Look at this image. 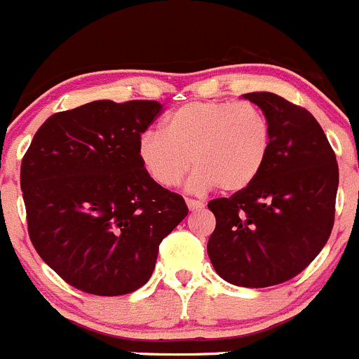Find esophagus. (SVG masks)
I'll return each mask as SVG.
<instances>
[{"mask_svg":"<svg viewBox=\"0 0 359 359\" xmlns=\"http://www.w3.org/2000/svg\"><path fill=\"white\" fill-rule=\"evenodd\" d=\"M187 205L190 211H198V209L204 208V204L201 201H195V198H187Z\"/></svg>","mask_w":359,"mask_h":359,"instance_id":"34e87169","label":"esophagus"}]
</instances>
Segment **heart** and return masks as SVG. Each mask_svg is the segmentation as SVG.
I'll return each instance as SVG.
<instances>
[{
    "label": "heart",
    "instance_id": "obj_1",
    "mask_svg": "<svg viewBox=\"0 0 359 359\" xmlns=\"http://www.w3.org/2000/svg\"><path fill=\"white\" fill-rule=\"evenodd\" d=\"M271 147V120L255 102L194 101L165 116L164 133H144L137 155L148 176L164 188L180 184L191 164V191L218 187L236 194L260 176Z\"/></svg>",
    "mask_w": 359,
    "mask_h": 359
}]
</instances>
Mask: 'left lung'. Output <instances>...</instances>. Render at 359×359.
I'll list each match as a JSON object with an SVG mask.
<instances>
[{
	"instance_id": "obj_1",
	"label": "left lung",
	"mask_w": 359,
	"mask_h": 359,
	"mask_svg": "<svg viewBox=\"0 0 359 359\" xmlns=\"http://www.w3.org/2000/svg\"><path fill=\"white\" fill-rule=\"evenodd\" d=\"M244 97L267 113L272 147L260 176L230 197L209 201L216 229L208 255L219 278L265 288L300 274L328 241L339 164L318 120L272 92Z\"/></svg>"
}]
</instances>
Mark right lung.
<instances>
[{
	"label": "right lung",
	"mask_w": 359,
	"mask_h": 359,
	"mask_svg": "<svg viewBox=\"0 0 359 359\" xmlns=\"http://www.w3.org/2000/svg\"><path fill=\"white\" fill-rule=\"evenodd\" d=\"M157 101H92L54 113L20 165L27 232L73 288L115 297L150 279L162 239L188 215L183 197L148 176L140 137Z\"/></svg>",
	"instance_id": "1"
}]
</instances>
